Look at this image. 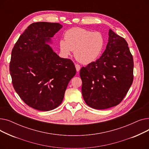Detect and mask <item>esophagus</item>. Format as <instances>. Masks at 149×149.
<instances>
[{
	"label": "esophagus",
	"mask_w": 149,
	"mask_h": 149,
	"mask_svg": "<svg viewBox=\"0 0 149 149\" xmlns=\"http://www.w3.org/2000/svg\"><path fill=\"white\" fill-rule=\"evenodd\" d=\"M75 66V68H76L77 71V72H79V70H80V68H81L80 66L79 65H78V64H76Z\"/></svg>",
	"instance_id": "1"
}]
</instances>
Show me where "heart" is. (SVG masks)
<instances>
[{
	"instance_id": "heart-1",
	"label": "heart",
	"mask_w": 149,
	"mask_h": 149,
	"mask_svg": "<svg viewBox=\"0 0 149 149\" xmlns=\"http://www.w3.org/2000/svg\"><path fill=\"white\" fill-rule=\"evenodd\" d=\"M65 40L59 42L60 53L68 57L74 51L75 58L84 65L95 61L100 56L104 45L103 36L99 32L81 28H73L65 34Z\"/></svg>"
}]
</instances>
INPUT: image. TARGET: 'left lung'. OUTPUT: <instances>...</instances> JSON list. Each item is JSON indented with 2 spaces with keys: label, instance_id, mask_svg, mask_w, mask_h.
Here are the masks:
<instances>
[{
  "label": "left lung",
  "instance_id": "1",
  "mask_svg": "<svg viewBox=\"0 0 149 149\" xmlns=\"http://www.w3.org/2000/svg\"><path fill=\"white\" fill-rule=\"evenodd\" d=\"M80 75L82 95L87 105L105 109L120 104L134 80V60L126 40L109 29L102 56L82 67Z\"/></svg>",
  "mask_w": 149,
  "mask_h": 149
}]
</instances>
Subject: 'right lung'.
<instances>
[{"instance_id":"add662e5","label":"right lung","mask_w":149,"mask_h":149,"mask_svg":"<svg viewBox=\"0 0 149 149\" xmlns=\"http://www.w3.org/2000/svg\"><path fill=\"white\" fill-rule=\"evenodd\" d=\"M63 27L36 22L19 37L11 52L10 71L13 87L29 106L41 111L57 107L76 74L71 60L63 58L47 43Z\"/></svg>"}]
</instances>
